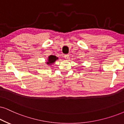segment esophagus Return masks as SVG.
Wrapping results in <instances>:
<instances>
[{
  "mask_svg": "<svg viewBox=\"0 0 124 124\" xmlns=\"http://www.w3.org/2000/svg\"><path fill=\"white\" fill-rule=\"evenodd\" d=\"M64 58H65V59H68L69 58V55L65 54V55H64Z\"/></svg>",
  "mask_w": 124,
  "mask_h": 124,
  "instance_id": "1",
  "label": "esophagus"
}]
</instances>
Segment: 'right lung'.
<instances>
[{"label":"right lung","instance_id":"right-lung-1","mask_svg":"<svg viewBox=\"0 0 124 124\" xmlns=\"http://www.w3.org/2000/svg\"><path fill=\"white\" fill-rule=\"evenodd\" d=\"M58 59V58L55 57V55H50L48 57V62H47V64L48 65H51V64L54 63V62H55V61Z\"/></svg>","mask_w":124,"mask_h":124}]
</instances>
